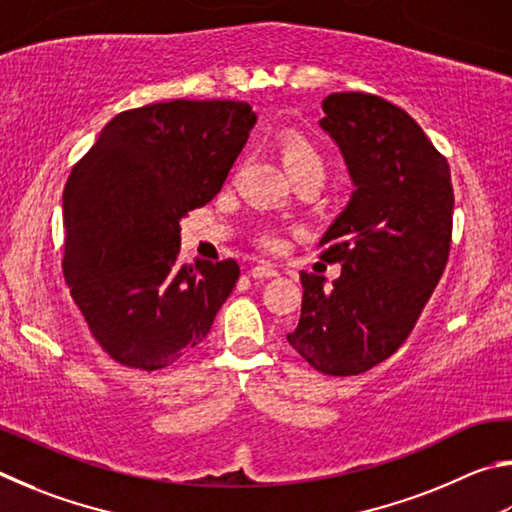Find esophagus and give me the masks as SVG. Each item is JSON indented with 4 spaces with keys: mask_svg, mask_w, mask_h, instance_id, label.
Instances as JSON below:
<instances>
[{
    "mask_svg": "<svg viewBox=\"0 0 512 512\" xmlns=\"http://www.w3.org/2000/svg\"><path fill=\"white\" fill-rule=\"evenodd\" d=\"M251 279H274V276H279V272L274 270L270 263H258L249 270Z\"/></svg>",
    "mask_w": 512,
    "mask_h": 512,
    "instance_id": "34e87169",
    "label": "esophagus"
}]
</instances>
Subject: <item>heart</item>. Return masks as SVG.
<instances>
[{
    "instance_id": "b5f03b06",
    "label": "heart",
    "mask_w": 512,
    "mask_h": 512,
    "mask_svg": "<svg viewBox=\"0 0 512 512\" xmlns=\"http://www.w3.org/2000/svg\"><path fill=\"white\" fill-rule=\"evenodd\" d=\"M281 157L290 177H299L306 173H317L321 177L326 175L324 155H321V150L310 139L303 137V134H288V137L281 141ZM258 242H261L265 249L272 251L281 247V238L276 236L274 231H263L261 236H258Z\"/></svg>"
}]
</instances>
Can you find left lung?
Masks as SVG:
<instances>
[{
    "label": "left lung",
    "mask_w": 512,
    "mask_h": 512,
    "mask_svg": "<svg viewBox=\"0 0 512 512\" xmlns=\"http://www.w3.org/2000/svg\"><path fill=\"white\" fill-rule=\"evenodd\" d=\"M321 107L355 191L319 240L321 261L342 263V274L324 288V276L301 272L288 342L312 369L357 375L398 351L441 281L454 191L447 159L405 110L362 92Z\"/></svg>",
    "instance_id": "left-lung-1"
}]
</instances>
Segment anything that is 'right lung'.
Here are the masks:
<instances>
[{
	"mask_svg": "<svg viewBox=\"0 0 512 512\" xmlns=\"http://www.w3.org/2000/svg\"><path fill=\"white\" fill-rule=\"evenodd\" d=\"M254 123L240 101L152 103L116 114L71 168L62 274L112 360L159 371L209 335L240 267L179 263V220L220 193Z\"/></svg>",
	"mask_w": 512,
	"mask_h": 512,
	"instance_id": "1",
	"label": "right lung"
}]
</instances>
